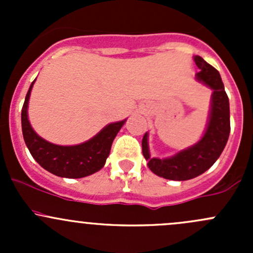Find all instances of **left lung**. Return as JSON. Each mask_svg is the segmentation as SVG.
I'll return each mask as SVG.
<instances>
[{
  "mask_svg": "<svg viewBox=\"0 0 253 253\" xmlns=\"http://www.w3.org/2000/svg\"><path fill=\"white\" fill-rule=\"evenodd\" d=\"M193 60L200 68L196 77L213 90L208 125L203 137L192 147L165 159L150 158L148 132L142 139V152L148 163V168L155 175L168 180H190L207 171L220 157L230 133L229 98L220 75L201 56H195Z\"/></svg>",
  "mask_w": 253,
  "mask_h": 253,
  "instance_id": "obj_1",
  "label": "left lung"
}]
</instances>
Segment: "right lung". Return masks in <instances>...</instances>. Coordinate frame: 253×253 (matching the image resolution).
I'll return each mask as SVG.
<instances>
[{"label": "right lung", "mask_w": 253, "mask_h": 253, "mask_svg": "<svg viewBox=\"0 0 253 253\" xmlns=\"http://www.w3.org/2000/svg\"><path fill=\"white\" fill-rule=\"evenodd\" d=\"M34 82L30 84L22 109L23 138L33 158L40 167L60 177L79 178L99 171L105 165L112 142L126 120L108 125L93 138L77 145H57L45 141L38 136L28 120V103Z\"/></svg>", "instance_id": "1"}]
</instances>
